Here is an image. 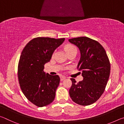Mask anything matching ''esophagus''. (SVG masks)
Listing matches in <instances>:
<instances>
[{"mask_svg":"<svg viewBox=\"0 0 124 124\" xmlns=\"http://www.w3.org/2000/svg\"><path fill=\"white\" fill-rule=\"evenodd\" d=\"M65 79H66V77H64V76L61 77V81H63V80H64Z\"/></svg>","mask_w":124,"mask_h":124,"instance_id":"34e87169","label":"esophagus"}]
</instances>
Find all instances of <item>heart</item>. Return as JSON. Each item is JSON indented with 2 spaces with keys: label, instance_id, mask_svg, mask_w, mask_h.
Here are the masks:
<instances>
[{
  "label": "heart",
  "instance_id": "1",
  "mask_svg": "<svg viewBox=\"0 0 124 124\" xmlns=\"http://www.w3.org/2000/svg\"><path fill=\"white\" fill-rule=\"evenodd\" d=\"M64 50L67 53V54L70 53V52H72L74 51H77L76 47L72 44H68L67 45L64 47Z\"/></svg>",
  "mask_w": 124,
  "mask_h": 124
}]
</instances>
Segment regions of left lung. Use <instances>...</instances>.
<instances>
[{
	"label": "left lung",
	"mask_w": 124,
	"mask_h": 124,
	"mask_svg": "<svg viewBox=\"0 0 124 124\" xmlns=\"http://www.w3.org/2000/svg\"><path fill=\"white\" fill-rule=\"evenodd\" d=\"M68 41L79 48L80 58L77 68L82 71L83 80L77 83L71 78L70 95L73 101L89 106L99 99L103 93L110 75V64L106 51L98 41L86 37Z\"/></svg>",
	"instance_id": "8db88e82"
}]
</instances>
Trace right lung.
Here are the masks:
<instances>
[{
	"instance_id": "right-lung-1",
	"label": "right lung",
	"mask_w": 124,
	"mask_h": 124,
	"mask_svg": "<svg viewBox=\"0 0 124 124\" xmlns=\"http://www.w3.org/2000/svg\"><path fill=\"white\" fill-rule=\"evenodd\" d=\"M64 40L35 38L27 44L21 54L18 66L20 87L27 99L39 107L50 104L55 97L60 77L46 74L44 69Z\"/></svg>"
}]
</instances>
